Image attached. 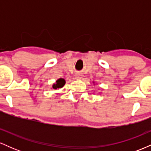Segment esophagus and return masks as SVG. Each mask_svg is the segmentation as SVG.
I'll return each mask as SVG.
<instances>
[{
    "label": "esophagus",
    "instance_id": "34e87169",
    "mask_svg": "<svg viewBox=\"0 0 151 151\" xmlns=\"http://www.w3.org/2000/svg\"><path fill=\"white\" fill-rule=\"evenodd\" d=\"M81 78V74H75V79H80Z\"/></svg>",
    "mask_w": 151,
    "mask_h": 151
}]
</instances>
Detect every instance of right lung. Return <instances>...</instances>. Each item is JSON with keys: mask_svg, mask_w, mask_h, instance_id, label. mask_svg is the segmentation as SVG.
<instances>
[{"mask_svg": "<svg viewBox=\"0 0 151 151\" xmlns=\"http://www.w3.org/2000/svg\"><path fill=\"white\" fill-rule=\"evenodd\" d=\"M65 84V80L62 78H60V79H58L55 84H54L52 85V88L54 89H59V88H62V86Z\"/></svg>", "mask_w": 151, "mask_h": 151, "instance_id": "obj_1", "label": "right lung"}]
</instances>
